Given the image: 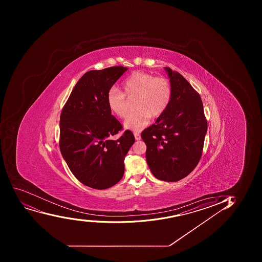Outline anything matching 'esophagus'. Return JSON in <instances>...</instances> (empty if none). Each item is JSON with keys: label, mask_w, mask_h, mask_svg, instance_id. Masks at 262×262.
<instances>
[{"label": "esophagus", "mask_w": 262, "mask_h": 262, "mask_svg": "<svg viewBox=\"0 0 262 262\" xmlns=\"http://www.w3.org/2000/svg\"><path fill=\"white\" fill-rule=\"evenodd\" d=\"M134 136H135L136 140H141V135L138 133H134Z\"/></svg>", "instance_id": "esophagus-1"}]
</instances>
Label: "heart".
<instances>
[{"instance_id": "heart-1", "label": "heart", "mask_w": 262, "mask_h": 262, "mask_svg": "<svg viewBox=\"0 0 262 262\" xmlns=\"http://www.w3.org/2000/svg\"><path fill=\"white\" fill-rule=\"evenodd\" d=\"M122 91L112 89L106 96L109 110L120 119L129 113V101L135 100L137 109L125 119L124 125L133 132H140L150 122L166 111L172 96V86L168 78L156 77L145 72H135L122 83Z\"/></svg>"}]
</instances>
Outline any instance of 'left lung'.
Wrapping results in <instances>:
<instances>
[{
    "label": "left lung",
    "mask_w": 262,
    "mask_h": 262,
    "mask_svg": "<svg viewBox=\"0 0 262 262\" xmlns=\"http://www.w3.org/2000/svg\"><path fill=\"white\" fill-rule=\"evenodd\" d=\"M165 69L172 86L171 102L141 136L154 176L162 181L177 182L188 176L199 162L207 122L198 92L180 73Z\"/></svg>",
    "instance_id": "8db88e82"
}]
</instances>
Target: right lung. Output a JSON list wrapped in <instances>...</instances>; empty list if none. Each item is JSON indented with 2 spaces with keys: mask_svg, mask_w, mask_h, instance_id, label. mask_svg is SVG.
<instances>
[{
  "mask_svg": "<svg viewBox=\"0 0 262 262\" xmlns=\"http://www.w3.org/2000/svg\"><path fill=\"white\" fill-rule=\"evenodd\" d=\"M126 68L118 66L84 73L63 106L60 120V149L76 179L86 186L105 189L122 179L124 157L135 142L112 115L106 96Z\"/></svg>",
  "mask_w": 262,
  "mask_h": 262,
  "instance_id": "add662e5",
  "label": "right lung"
}]
</instances>
